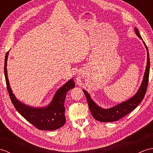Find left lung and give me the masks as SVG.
<instances>
[{
    "label": "left lung",
    "mask_w": 153,
    "mask_h": 153,
    "mask_svg": "<svg viewBox=\"0 0 153 153\" xmlns=\"http://www.w3.org/2000/svg\"><path fill=\"white\" fill-rule=\"evenodd\" d=\"M134 30L136 35L143 40L141 35H139L137 29L135 27ZM143 42L147 53V66H146V70L143 76V82L141 83V85L139 87V90L135 95L133 96L131 98L126 100V101L120 103L115 106L112 107V108L105 109L97 105L91 98L89 94L85 90H83V91L86 96L90 111L91 112L93 118L95 120L102 122H111L117 121V120L123 118L127 114H128L129 112L133 111L141 103L142 100L143 99L146 91H147L149 83V71H150V58H149V54L147 45H146L143 41Z\"/></svg>",
    "instance_id": "8db88e82"
}]
</instances>
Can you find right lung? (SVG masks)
I'll return each mask as SVG.
<instances>
[{
  "label": "right lung",
  "instance_id": "1",
  "mask_svg": "<svg viewBox=\"0 0 153 153\" xmlns=\"http://www.w3.org/2000/svg\"><path fill=\"white\" fill-rule=\"evenodd\" d=\"M8 53L9 51L6 53L5 56L4 76L10 98L15 108L27 121L41 130H56L63 126L66 122L64 100L68 91L74 88L76 85L74 79H70L57 90L53 100L48 106L35 108L25 105L16 98L10 86L6 69Z\"/></svg>",
  "mask_w": 153,
  "mask_h": 153
}]
</instances>
